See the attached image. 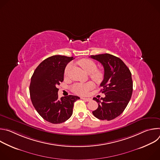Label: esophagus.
I'll list each match as a JSON object with an SVG mask.
<instances>
[{"label":"esophagus","instance_id":"esophagus-1","mask_svg":"<svg viewBox=\"0 0 160 160\" xmlns=\"http://www.w3.org/2000/svg\"><path fill=\"white\" fill-rule=\"evenodd\" d=\"M82 99H83L85 101H87V102H89V101L92 100V99H90V98H82Z\"/></svg>","mask_w":160,"mask_h":160}]
</instances>
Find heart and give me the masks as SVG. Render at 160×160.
I'll use <instances>...</instances> for the list:
<instances>
[{
    "label": "heart",
    "mask_w": 160,
    "mask_h": 160,
    "mask_svg": "<svg viewBox=\"0 0 160 160\" xmlns=\"http://www.w3.org/2000/svg\"><path fill=\"white\" fill-rule=\"evenodd\" d=\"M78 64L83 68V70L90 74V77L96 82H101L103 78V75L101 72L97 70V65L92 60L88 59H82L78 61ZM72 66V63L68 64L64 69V75L67 76L69 72L70 68ZM95 85L92 82H88L85 83H78L73 85L72 87V90L73 92L78 95L85 96L88 94V91L94 88Z\"/></svg>",
    "instance_id": "1"
}]
</instances>
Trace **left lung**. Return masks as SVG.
<instances>
[{"mask_svg": "<svg viewBox=\"0 0 160 160\" xmlns=\"http://www.w3.org/2000/svg\"><path fill=\"white\" fill-rule=\"evenodd\" d=\"M90 58L100 62L104 70V79L100 86L105 94L98 103V108L92 111L95 117L102 120H111L120 116L128 105L132 97L133 82L128 68L119 58L109 54L90 56Z\"/></svg>", "mask_w": 160, "mask_h": 160, "instance_id": "1", "label": "left lung"}]
</instances>
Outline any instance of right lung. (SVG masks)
<instances>
[{
    "instance_id": "obj_1",
    "label": "right lung",
    "mask_w": 160,
    "mask_h": 160,
    "mask_svg": "<svg viewBox=\"0 0 160 160\" xmlns=\"http://www.w3.org/2000/svg\"><path fill=\"white\" fill-rule=\"evenodd\" d=\"M73 57L61 55L43 60L35 69L30 85L32 102L39 115L50 123L58 124L69 119L73 113L76 96L58 98L56 87L64 80V69Z\"/></svg>"
}]
</instances>
